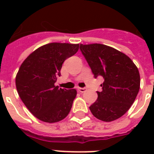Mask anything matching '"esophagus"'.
Here are the masks:
<instances>
[{
	"mask_svg": "<svg viewBox=\"0 0 154 154\" xmlns=\"http://www.w3.org/2000/svg\"><path fill=\"white\" fill-rule=\"evenodd\" d=\"M85 90H86V89H85V88H80V87H78V88H77V91L80 92V93H84Z\"/></svg>",
	"mask_w": 154,
	"mask_h": 154,
	"instance_id": "obj_1",
	"label": "esophagus"
}]
</instances>
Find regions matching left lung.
Segmentation results:
<instances>
[{
	"instance_id": "obj_1",
	"label": "left lung",
	"mask_w": 154,
	"mask_h": 154,
	"mask_svg": "<svg viewBox=\"0 0 154 154\" xmlns=\"http://www.w3.org/2000/svg\"><path fill=\"white\" fill-rule=\"evenodd\" d=\"M80 49L96 78L101 76L102 91L89 109L94 117L109 122L123 116L134 102L140 89V73L125 53L102 44H80Z\"/></svg>"
}]
</instances>
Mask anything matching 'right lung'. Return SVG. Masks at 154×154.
Here are the masks:
<instances>
[{
  "mask_svg": "<svg viewBox=\"0 0 154 154\" xmlns=\"http://www.w3.org/2000/svg\"><path fill=\"white\" fill-rule=\"evenodd\" d=\"M79 49V44L49 43L28 56L16 76L21 101L42 122L55 123L67 117L77 96L75 89L56 86L63 62Z\"/></svg>",
  "mask_w": 154,
  "mask_h": 154,
  "instance_id": "add662e5",
  "label": "right lung"
}]
</instances>
